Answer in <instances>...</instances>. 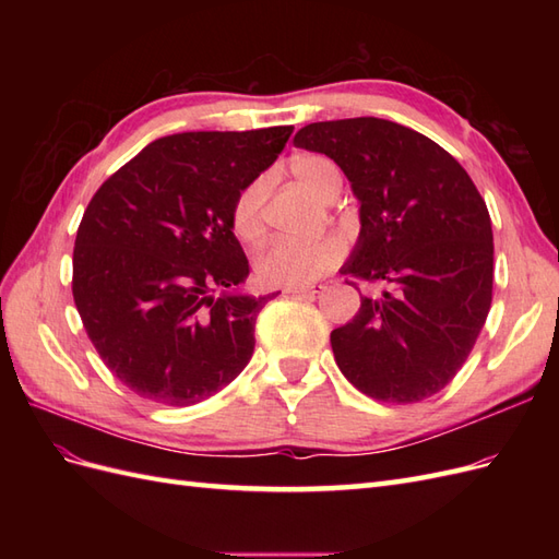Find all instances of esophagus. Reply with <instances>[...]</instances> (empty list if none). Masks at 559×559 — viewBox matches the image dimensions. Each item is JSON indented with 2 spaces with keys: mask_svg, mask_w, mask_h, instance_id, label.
Returning <instances> with one entry per match:
<instances>
[{
  "mask_svg": "<svg viewBox=\"0 0 559 559\" xmlns=\"http://www.w3.org/2000/svg\"><path fill=\"white\" fill-rule=\"evenodd\" d=\"M321 289V286L317 284H292V286H284V294H294V296H302V294H317Z\"/></svg>",
  "mask_w": 559,
  "mask_h": 559,
  "instance_id": "obj_1",
  "label": "esophagus"
}]
</instances>
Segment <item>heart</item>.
I'll return each instance as SVG.
<instances>
[{
  "mask_svg": "<svg viewBox=\"0 0 559 559\" xmlns=\"http://www.w3.org/2000/svg\"><path fill=\"white\" fill-rule=\"evenodd\" d=\"M294 177L310 193L321 200H333L341 191V170L337 165L319 154H302L292 160ZM263 198L265 181H251L233 202L230 226L242 242H257L263 235ZM345 240L337 233H324L310 240L273 238L265 242L257 257L253 270L265 284H308L326 275L331 267L343 261Z\"/></svg>",
  "mask_w": 559,
  "mask_h": 559,
  "instance_id": "b5f03b06",
  "label": "heart"
}]
</instances>
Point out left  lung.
Instances as JSON below:
<instances>
[{
    "label": "left lung",
    "mask_w": 559,
    "mask_h": 559,
    "mask_svg": "<svg viewBox=\"0 0 559 559\" xmlns=\"http://www.w3.org/2000/svg\"><path fill=\"white\" fill-rule=\"evenodd\" d=\"M294 146L329 156L359 200V240L341 273L384 286L333 329L337 368L378 401L438 394L492 306V222L476 183L443 146L376 116L310 123Z\"/></svg>",
    "instance_id": "left-lung-1"
}]
</instances>
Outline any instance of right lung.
<instances>
[{
    "mask_svg": "<svg viewBox=\"0 0 559 559\" xmlns=\"http://www.w3.org/2000/svg\"><path fill=\"white\" fill-rule=\"evenodd\" d=\"M292 126L179 132L99 186L74 242L72 294L111 373L134 394L193 405L242 373L275 294L249 296L233 202L277 160Z\"/></svg>",
    "mask_w": 559,
    "mask_h": 559,
    "instance_id": "1",
    "label": "right lung"
}]
</instances>
